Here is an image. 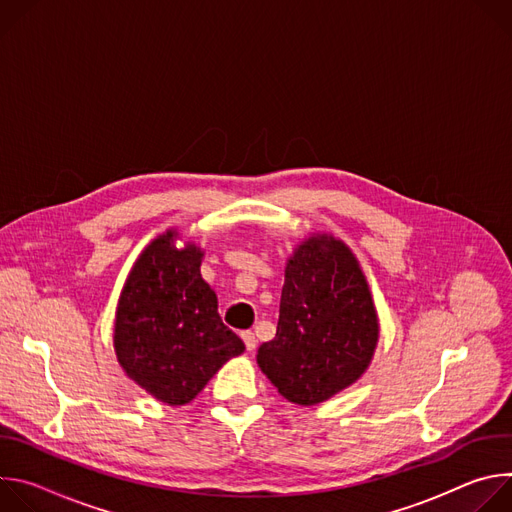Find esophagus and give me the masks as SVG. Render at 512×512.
<instances>
[{
	"instance_id": "1",
	"label": "esophagus",
	"mask_w": 512,
	"mask_h": 512,
	"mask_svg": "<svg viewBox=\"0 0 512 512\" xmlns=\"http://www.w3.org/2000/svg\"><path fill=\"white\" fill-rule=\"evenodd\" d=\"M241 338H243V342H245V346H247V350L251 352V350H255V346H257V338H255V332H251V330H245V332H241Z\"/></svg>"
}]
</instances>
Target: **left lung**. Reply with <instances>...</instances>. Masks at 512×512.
<instances>
[{
	"label": "left lung",
	"instance_id": "obj_1",
	"mask_svg": "<svg viewBox=\"0 0 512 512\" xmlns=\"http://www.w3.org/2000/svg\"><path fill=\"white\" fill-rule=\"evenodd\" d=\"M379 340L371 291L350 249L312 237L287 261L273 340L257 362L291 403L314 405L352 385Z\"/></svg>",
	"mask_w": 512,
	"mask_h": 512
}]
</instances>
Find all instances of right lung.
Here are the masks:
<instances>
[{
    "label": "right lung",
    "instance_id": "add662e5",
    "mask_svg": "<svg viewBox=\"0 0 512 512\" xmlns=\"http://www.w3.org/2000/svg\"><path fill=\"white\" fill-rule=\"evenodd\" d=\"M198 247L158 237L135 261L117 308L119 364L141 389L168 405L190 403L223 364L245 350L218 316L200 275Z\"/></svg>",
    "mask_w": 512,
    "mask_h": 512
}]
</instances>
